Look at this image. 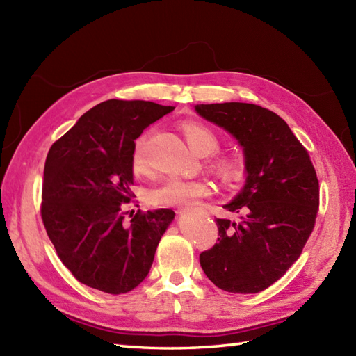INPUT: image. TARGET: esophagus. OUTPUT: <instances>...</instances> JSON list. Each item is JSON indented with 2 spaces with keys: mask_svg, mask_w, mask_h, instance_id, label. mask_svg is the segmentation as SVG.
Instances as JSON below:
<instances>
[{
  "mask_svg": "<svg viewBox=\"0 0 356 356\" xmlns=\"http://www.w3.org/2000/svg\"><path fill=\"white\" fill-rule=\"evenodd\" d=\"M180 213H182V209H180Z\"/></svg>",
  "mask_w": 356,
  "mask_h": 356,
  "instance_id": "esophagus-1",
  "label": "esophagus"
}]
</instances>
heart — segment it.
<instances>
[{
  "mask_svg": "<svg viewBox=\"0 0 356 356\" xmlns=\"http://www.w3.org/2000/svg\"><path fill=\"white\" fill-rule=\"evenodd\" d=\"M184 134L190 147L200 156H209L218 148V138L209 127L199 122H185ZM131 170L134 174H143L148 170L147 134H142L134 142L131 153ZM213 170L226 182H236L243 176V165L231 156H218L213 161ZM211 194L205 180H185L179 177L166 179L148 193V200L156 207L185 208Z\"/></svg>",
  "mask_w": 356,
  "mask_h": 356,
  "instance_id": "obj_1",
  "label": "heart"
}]
</instances>
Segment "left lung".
I'll return each mask as SVG.
<instances>
[{"label": "left lung", "mask_w": 356, "mask_h": 356, "mask_svg": "<svg viewBox=\"0 0 356 356\" xmlns=\"http://www.w3.org/2000/svg\"><path fill=\"white\" fill-rule=\"evenodd\" d=\"M245 151L246 184L225 208L240 222L216 218L217 243L200 266L232 293L268 289L298 260L315 226L320 185L307 149L274 111L245 102L195 105Z\"/></svg>", "instance_id": "left-lung-1"}]
</instances>
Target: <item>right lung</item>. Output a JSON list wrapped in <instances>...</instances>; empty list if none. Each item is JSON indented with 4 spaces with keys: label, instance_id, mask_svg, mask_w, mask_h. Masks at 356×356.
I'll return each instance as SVG.
<instances>
[{
    "label": "right lung",
    "instance_id": "right-lung-1",
    "mask_svg": "<svg viewBox=\"0 0 356 356\" xmlns=\"http://www.w3.org/2000/svg\"><path fill=\"white\" fill-rule=\"evenodd\" d=\"M172 111L148 101L108 99L53 143L44 166L41 217L59 260L78 282L119 295L148 275L174 218L161 208L125 220L134 194L131 153L148 125Z\"/></svg>",
    "mask_w": 356,
    "mask_h": 356
}]
</instances>
